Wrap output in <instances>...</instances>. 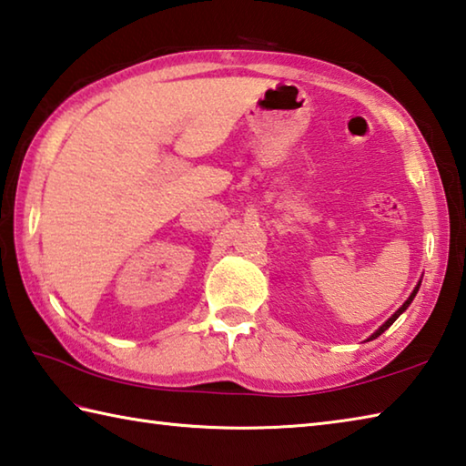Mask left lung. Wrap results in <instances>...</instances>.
Returning <instances> with one entry per match:
<instances>
[{"mask_svg":"<svg viewBox=\"0 0 466 466\" xmlns=\"http://www.w3.org/2000/svg\"><path fill=\"white\" fill-rule=\"evenodd\" d=\"M418 289H420V285L416 287V289H413V293L410 295V298H408V301H405V303H403V306H401L400 309H397V311H395V314H393L391 318H389V319L385 321V324H383V326H380V328L377 329V332H375L373 336H370V338H369V340H373V338H377V336H380V334H383V332H385V329H387L389 326H391V324H393V321H395L397 318H400V316L403 314V311H405V309H408V306H410V303L413 301V298H416V293H418Z\"/></svg>","mask_w":466,"mask_h":466,"instance_id":"8db88e82","label":"left lung"}]
</instances>
